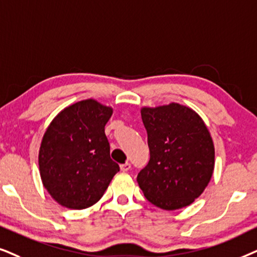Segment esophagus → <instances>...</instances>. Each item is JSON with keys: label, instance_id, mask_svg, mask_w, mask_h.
Returning <instances> with one entry per match:
<instances>
[{"label": "esophagus", "instance_id": "34e87169", "mask_svg": "<svg viewBox=\"0 0 257 257\" xmlns=\"http://www.w3.org/2000/svg\"><path fill=\"white\" fill-rule=\"evenodd\" d=\"M119 168H121L122 172H128V170H131V168H132V164L126 162L124 164H121V166H119Z\"/></svg>", "mask_w": 257, "mask_h": 257}]
</instances>
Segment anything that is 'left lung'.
<instances>
[{
    "mask_svg": "<svg viewBox=\"0 0 257 257\" xmlns=\"http://www.w3.org/2000/svg\"><path fill=\"white\" fill-rule=\"evenodd\" d=\"M150 160L138 175L147 200L164 210L190 206L210 182L215 148L206 123L180 103L142 107Z\"/></svg>",
    "mask_w": 257,
    "mask_h": 257,
    "instance_id": "1",
    "label": "left lung"
}]
</instances>
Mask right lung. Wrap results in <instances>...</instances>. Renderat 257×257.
I'll use <instances>...</instances> for the list:
<instances>
[{"mask_svg":"<svg viewBox=\"0 0 257 257\" xmlns=\"http://www.w3.org/2000/svg\"><path fill=\"white\" fill-rule=\"evenodd\" d=\"M112 111L88 98L61 110L46 129L39 152L40 175L43 187L62 207H91L119 172L104 134Z\"/></svg>","mask_w":257,"mask_h":257,"instance_id":"right-lung-1","label":"right lung"}]
</instances>
